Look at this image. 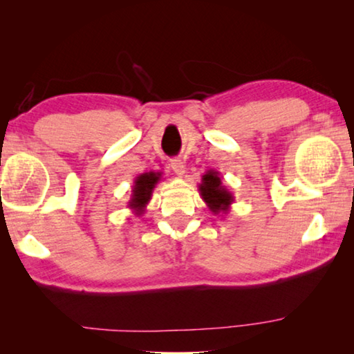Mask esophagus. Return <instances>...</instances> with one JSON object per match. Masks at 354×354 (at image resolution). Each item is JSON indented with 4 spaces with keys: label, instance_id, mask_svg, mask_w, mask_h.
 Instances as JSON below:
<instances>
[{
    "label": "esophagus",
    "instance_id": "34e87169",
    "mask_svg": "<svg viewBox=\"0 0 354 354\" xmlns=\"http://www.w3.org/2000/svg\"><path fill=\"white\" fill-rule=\"evenodd\" d=\"M170 167H171V170L175 171L178 176H183L184 173H185V165H184V162H183L181 159H178V158L171 159L170 160Z\"/></svg>",
    "mask_w": 354,
    "mask_h": 354
}]
</instances>
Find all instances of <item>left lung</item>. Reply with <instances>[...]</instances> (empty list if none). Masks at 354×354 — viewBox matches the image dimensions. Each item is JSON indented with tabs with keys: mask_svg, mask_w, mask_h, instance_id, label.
Returning <instances> with one entry per match:
<instances>
[{
	"mask_svg": "<svg viewBox=\"0 0 354 354\" xmlns=\"http://www.w3.org/2000/svg\"><path fill=\"white\" fill-rule=\"evenodd\" d=\"M198 190L203 201L206 203L209 211L214 215L227 214L231 205L234 203V195L221 183L220 173L215 170H207L203 175L201 183L198 184Z\"/></svg>",
	"mask_w": 354,
	"mask_h": 354,
	"instance_id": "1",
	"label": "left lung"
}]
</instances>
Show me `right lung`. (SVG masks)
I'll return each instance as SVG.
<instances>
[{"mask_svg":"<svg viewBox=\"0 0 354 354\" xmlns=\"http://www.w3.org/2000/svg\"><path fill=\"white\" fill-rule=\"evenodd\" d=\"M162 178V173L160 171H148L142 173V175L134 179L133 184V194H131V198L128 201V207L133 211L134 215L140 217L142 214H145L147 205L151 200L153 190L156 184L160 181Z\"/></svg>","mask_w":354,"mask_h":354,"instance_id":"add662e5","label":"right lung"}]
</instances>
